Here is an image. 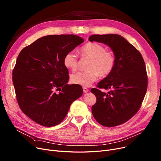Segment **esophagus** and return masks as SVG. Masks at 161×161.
<instances>
[{
    "label": "esophagus",
    "instance_id": "esophagus-1",
    "mask_svg": "<svg viewBox=\"0 0 161 161\" xmlns=\"http://www.w3.org/2000/svg\"><path fill=\"white\" fill-rule=\"evenodd\" d=\"M83 91L84 92H87L89 91V89L87 87H83Z\"/></svg>",
    "mask_w": 161,
    "mask_h": 161
}]
</instances>
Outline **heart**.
Masks as SVG:
<instances>
[{
    "instance_id": "1",
    "label": "heart",
    "mask_w": 161,
    "mask_h": 161,
    "mask_svg": "<svg viewBox=\"0 0 161 161\" xmlns=\"http://www.w3.org/2000/svg\"><path fill=\"white\" fill-rule=\"evenodd\" d=\"M80 53L83 57L91 59L89 70L73 74L71 75L72 83L89 87L98 79L99 75L106 77L112 72L115 62V56L112 52H107L103 46L97 43H87L81 47ZM63 63L68 69L74 71L78 67V57L74 52H68L64 57Z\"/></svg>"
}]
</instances>
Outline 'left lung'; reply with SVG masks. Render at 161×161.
<instances>
[{
  "instance_id": "left-lung-1",
  "label": "left lung",
  "mask_w": 161,
  "mask_h": 161,
  "mask_svg": "<svg viewBox=\"0 0 161 161\" xmlns=\"http://www.w3.org/2000/svg\"><path fill=\"white\" fill-rule=\"evenodd\" d=\"M90 42L108 46L115 62L112 72L91 90L97 97L92 113L98 123L112 127L129 120L137 113L146 93L147 76L141 53L119 35H93ZM109 90L103 92L100 90Z\"/></svg>"
}]
</instances>
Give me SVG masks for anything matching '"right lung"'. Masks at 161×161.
I'll list each match as a JSON object with an SVG mask.
<instances>
[{"label": "right lung", "instance_id": "add662e5", "mask_svg": "<svg viewBox=\"0 0 161 161\" xmlns=\"http://www.w3.org/2000/svg\"><path fill=\"white\" fill-rule=\"evenodd\" d=\"M83 42L74 35H48L21 50L12 80L19 106L32 121L44 126L57 125L82 95L81 86L68 84L63 58Z\"/></svg>", "mask_w": 161, "mask_h": 161}]
</instances>
